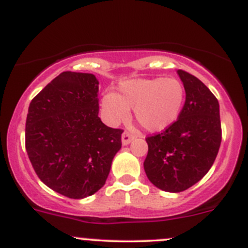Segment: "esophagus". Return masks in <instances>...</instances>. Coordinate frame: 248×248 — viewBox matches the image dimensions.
Returning a JSON list of instances; mask_svg holds the SVG:
<instances>
[{"mask_svg":"<svg viewBox=\"0 0 248 248\" xmlns=\"http://www.w3.org/2000/svg\"><path fill=\"white\" fill-rule=\"evenodd\" d=\"M133 139H134V136L132 133H129V132L126 131L122 133V138H121L122 145H128Z\"/></svg>","mask_w":248,"mask_h":248,"instance_id":"1","label":"esophagus"}]
</instances>
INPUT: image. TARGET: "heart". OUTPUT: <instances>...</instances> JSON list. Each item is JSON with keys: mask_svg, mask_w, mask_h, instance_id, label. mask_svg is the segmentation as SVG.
Masks as SVG:
<instances>
[{"mask_svg": "<svg viewBox=\"0 0 248 248\" xmlns=\"http://www.w3.org/2000/svg\"><path fill=\"white\" fill-rule=\"evenodd\" d=\"M186 98L184 84L176 78H138L120 82L117 93L102 99V114L111 124L129 116L134 117L145 131L163 132L174 124L181 114Z\"/></svg>", "mask_w": 248, "mask_h": 248, "instance_id": "heart-1", "label": "heart"}]
</instances>
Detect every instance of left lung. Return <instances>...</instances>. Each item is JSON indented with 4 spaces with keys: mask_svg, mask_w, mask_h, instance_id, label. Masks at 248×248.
<instances>
[{
    "mask_svg": "<svg viewBox=\"0 0 248 248\" xmlns=\"http://www.w3.org/2000/svg\"><path fill=\"white\" fill-rule=\"evenodd\" d=\"M186 101L169 128L147 137L144 162L146 176L157 188L179 193L193 186L210 170L222 140L219 104L194 76L179 69Z\"/></svg>",
    "mask_w": 248,
    "mask_h": 248,
    "instance_id": "8db88e82",
    "label": "left lung"
}]
</instances>
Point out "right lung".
<instances>
[{
    "label": "right lung",
    "instance_id": "1",
    "mask_svg": "<svg viewBox=\"0 0 248 248\" xmlns=\"http://www.w3.org/2000/svg\"><path fill=\"white\" fill-rule=\"evenodd\" d=\"M98 80L93 74L63 72L31 101L25 145L41 181L72 199L104 186L121 149L122 129L98 117Z\"/></svg>",
    "mask_w": 248,
    "mask_h": 248
}]
</instances>
